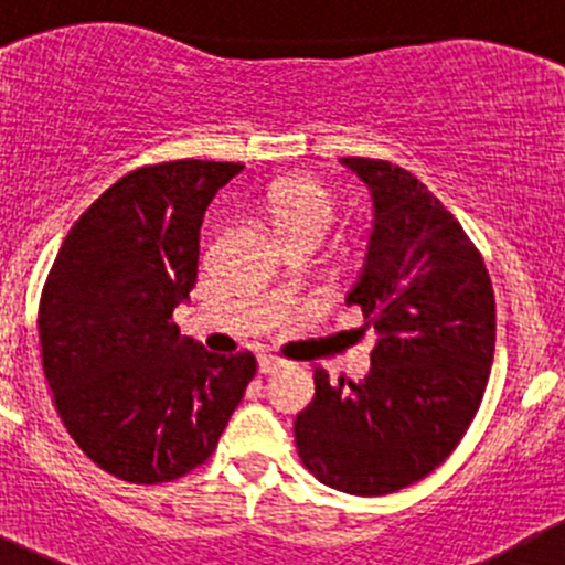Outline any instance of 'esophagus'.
<instances>
[{"instance_id":"esophagus-1","label":"esophagus","mask_w":565,"mask_h":565,"mask_svg":"<svg viewBox=\"0 0 565 565\" xmlns=\"http://www.w3.org/2000/svg\"><path fill=\"white\" fill-rule=\"evenodd\" d=\"M278 366H281V361L274 359V355H260V359H257V369H260V374L276 372Z\"/></svg>"}]
</instances>
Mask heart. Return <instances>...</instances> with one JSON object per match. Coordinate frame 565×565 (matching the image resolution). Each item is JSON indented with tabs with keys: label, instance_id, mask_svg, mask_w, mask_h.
I'll list each match as a JSON object with an SVG mask.
<instances>
[{
	"label": "heart",
	"instance_id": "1",
	"mask_svg": "<svg viewBox=\"0 0 565 565\" xmlns=\"http://www.w3.org/2000/svg\"><path fill=\"white\" fill-rule=\"evenodd\" d=\"M265 212L284 242L295 238L321 242L337 217V199L319 180L284 178L276 180L265 193Z\"/></svg>",
	"mask_w": 565,
	"mask_h": 565
}]
</instances>
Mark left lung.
<instances>
[{"label": "left lung", "instance_id": "1", "mask_svg": "<svg viewBox=\"0 0 565 565\" xmlns=\"http://www.w3.org/2000/svg\"><path fill=\"white\" fill-rule=\"evenodd\" d=\"M369 185L374 228L345 295L374 329L364 382H329L295 419L302 465L321 483L382 497L417 483L454 451L481 406L497 340L483 257L412 172L340 159Z\"/></svg>", "mask_w": 565, "mask_h": 565}]
</instances>
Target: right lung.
<instances>
[{"instance_id": "add662e5", "label": "right lung", "mask_w": 565, "mask_h": 565, "mask_svg": "<svg viewBox=\"0 0 565 565\" xmlns=\"http://www.w3.org/2000/svg\"><path fill=\"white\" fill-rule=\"evenodd\" d=\"M244 164L140 167L76 220L39 305L42 366L79 449L121 481L164 483L215 451L257 372L180 337L206 206Z\"/></svg>"}]
</instances>
